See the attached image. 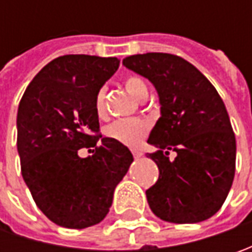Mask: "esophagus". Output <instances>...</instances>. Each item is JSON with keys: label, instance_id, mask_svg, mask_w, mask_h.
<instances>
[{"label": "esophagus", "instance_id": "esophagus-1", "mask_svg": "<svg viewBox=\"0 0 252 252\" xmlns=\"http://www.w3.org/2000/svg\"><path fill=\"white\" fill-rule=\"evenodd\" d=\"M131 153H133L134 158H140L141 156H143V153L140 150H131Z\"/></svg>", "mask_w": 252, "mask_h": 252}]
</instances>
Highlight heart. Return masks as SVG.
<instances>
[{
	"instance_id": "obj_1",
	"label": "heart",
	"mask_w": 252,
	"mask_h": 252,
	"mask_svg": "<svg viewBox=\"0 0 252 252\" xmlns=\"http://www.w3.org/2000/svg\"><path fill=\"white\" fill-rule=\"evenodd\" d=\"M126 90L133 98L139 99L149 95V87L140 77H129L126 80ZM95 112L102 118L105 115V90L101 88L95 96ZM149 131V125L140 119H121L106 126L105 134L112 140L119 141L125 146L134 147L140 143Z\"/></svg>"
}]
</instances>
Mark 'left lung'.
Masks as SVG:
<instances>
[{
  "label": "left lung",
  "instance_id": "8db88e82",
  "mask_svg": "<svg viewBox=\"0 0 252 252\" xmlns=\"http://www.w3.org/2000/svg\"><path fill=\"white\" fill-rule=\"evenodd\" d=\"M123 65L156 88L161 116L147 157L160 175L146 190L153 213L169 223L212 218L227 198L236 171V136L216 88L195 65L168 53L134 54ZM177 153L169 160V150Z\"/></svg>",
  "mask_w": 252,
  "mask_h": 252
}]
</instances>
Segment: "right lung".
<instances>
[{
	"label": "right lung",
	"instance_id": "1",
	"mask_svg": "<svg viewBox=\"0 0 252 252\" xmlns=\"http://www.w3.org/2000/svg\"><path fill=\"white\" fill-rule=\"evenodd\" d=\"M116 57L67 54L36 74L19 102L18 154L37 208L67 228L98 224L133 162L119 141L96 136L95 96L119 68ZM101 144L96 147V143ZM95 147L85 159L81 148Z\"/></svg>",
	"mask_w": 252,
	"mask_h": 252
}]
</instances>
